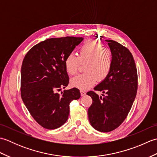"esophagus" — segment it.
Instances as JSON below:
<instances>
[{"label": "esophagus", "mask_w": 157, "mask_h": 157, "mask_svg": "<svg viewBox=\"0 0 157 157\" xmlns=\"http://www.w3.org/2000/svg\"><path fill=\"white\" fill-rule=\"evenodd\" d=\"M80 94H81L82 96H84L86 94V92L83 91V90H80Z\"/></svg>", "instance_id": "1"}]
</instances>
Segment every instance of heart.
<instances>
[{"mask_svg": "<svg viewBox=\"0 0 157 157\" xmlns=\"http://www.w3.org/2000/svg\"><path fill=\"white\" fill-rule=\"evenodd\" d=\"M113 61V52L109 48L103 47L102 44L94 40L85 42L79 48L78 56L69 53L65 57V69L70 75L76 74L81 64L84 63L85 72L71 78L70 84L73 87L86 90L96 80L101 82L107 78Z\"/></svg>", "mask_w": 157, "mask_h": 157, "instance_id": "b5f03b06", "label": "heart"}]
</instances>
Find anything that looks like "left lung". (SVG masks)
I'll use <instances>...</instances> for the list:
<instances>
[{"label":"left lung","instance_id":"left-lung-1","mask_svg":"<svg viewBox=\"0 0 157 157\" xmlns=\"http://www.w3.org/2000/svg\"><path fill=\"white\" fill-rule=\"evenodd\" d=\"M106 41L113 52V65L107 78L94 88L105 94L99 96L94 91L87 92L92 98L88 111L90 123L101 132H111L123 122L138 89L137 69L132 53L117 42Z\"/></svg>","mask_w":157,"mask_h":157}]
</instances>
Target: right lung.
<instances>
[{
    "label": "right lung",
    "mask_w": 157,
    "mask_h": 157,
    "mask_svg": "<svg viewBox=\"0 0 157 157\" xmlns=\"http://www.w3.org/2000/svg\"><path fill=\"white\" fill-rule=\"evenodd\" d=\"M84 38H49L34 46L25 55L21 69V96L36 121L44 128L56 129L68 119L69 104L80 98L78 88L56 91L69 84L65 57Z\"/></svg>",
    "instance_id": "add662e5"
}]
</instances>
